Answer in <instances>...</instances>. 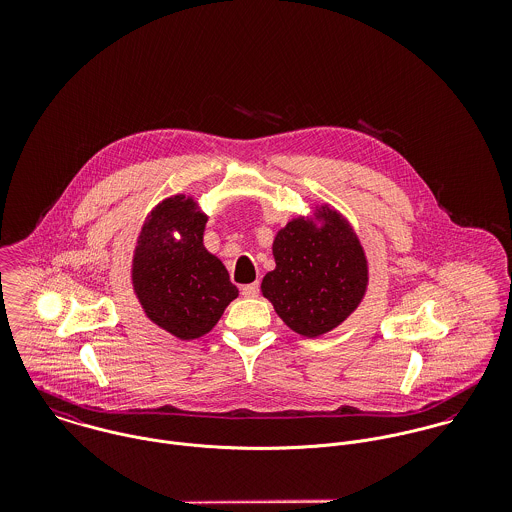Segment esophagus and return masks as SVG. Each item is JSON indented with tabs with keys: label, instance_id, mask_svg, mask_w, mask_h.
<instances>
[{
	"label": "esophagus",
	"instance_id": "obj_1",
	"mask_svg": "<svg viewBox=\"0 0 512 512\" xmlns=\"http://www.w3.org/2000/svg\"><path fill=\"white\" fill-rule=\"evenodd\" d=\"M258 293H260V286H258V284L242 286V295H244V297H258Z\"/></svg>",
	"mask_w": 512,
	"mask_h": 512
}]
</instances>
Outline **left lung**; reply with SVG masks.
<instances>
[{
	"mask_svg": "<svg viewBox=\"0 0 512 512\" xmlns=\"http://www.w3.org/2000/svg\"><path fill=\"white\" fill-rule=\"evenodd\" d=\"M317 219H323L321 226L293 219L276 234V270L262 280L264 297L303 337L341 325L359 307L368 284L365 250L351 224L329 207H321Z\"/></svg>",
	"mask_w": 512,
	"mask_h": 512,
	"instance_id": "obj_1",
	"label": "left lung"
}]
</instances>
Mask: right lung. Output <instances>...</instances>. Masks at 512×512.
I'll list each match as a JSON object with an SVG mask.
<instances>
[{
  "label": "right lung",
  "instance_id": "obj_1",
  "mask_svg": "<svg viewBox=\"0 0 512 512\" xmlns=\"http://www.w3.org/2000/svg\"><path fill=\"white\" fill-rule=\"evenodd\" d=\"M205 224L191 197H169L147 215L134 252L132 284L147 317L183 341L209 333L238 295L222 262L203 246Z\"/></svg>",
  "mask_w": 512,
  "mask_h": 512
}]
</instances>
